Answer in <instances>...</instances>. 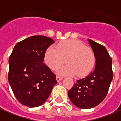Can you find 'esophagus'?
Returning <instances> with one entry per match:
<instances>
[{"label":"esophagus","instance_id":"1","mask_svg":"<svg viewBox=\"0 0 121 121\" xmlns=\"http://www.w3.org/2000/svg\"><path fill=\"white\" fill-rule=\"evenodd\" d=\"M63 78L61 77H60V76H56V80L58 82H60V81Z\"/></svg>","mask_w":121,"mask_h":121}]
</instances>
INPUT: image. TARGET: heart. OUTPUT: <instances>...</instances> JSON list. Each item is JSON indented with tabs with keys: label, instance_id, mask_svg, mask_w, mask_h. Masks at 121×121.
Returning <instances> with one entry per match:
<instances>
[{
	"label": "heart",
	"instance_id": "obj_1",
	"mask_svg": "<svg viewBox=\"0 0 121 121\" xmlns=\"http://www.w3.org/2000/svg\"><path fill=\"white\" fill-rule=\"evenodd\" d=\"M67 64L59 70L63 75H75L83 77L88 74L95 63L93 49L78 40H68L60 42L57 48L51 46L47 49L44 60L48 66L56 70L65 62Z\"/></svg>",
	"mask_w": 121,
	"mask_h": 121
}]
</instances>
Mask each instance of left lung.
Here are the masks:
<instances>
[{"label":"left lung","instance_id":"left-lung-1","mask_svg":"<svg viewBox=\"0 0 121 121\" xmlns=\"http://www.w3.org/2000/svg\"><path fill=\"white\" fill-rule=\"evenodd\" d=\"M96 58L95 69L88 76L77 80L68 92L76 107L88 109L99 105L107 95L113 79L112 60L104 46L89 40Z\"/></svg>","mask_w":121,"mask_h":121}]
</instances>
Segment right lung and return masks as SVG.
<instances>
[{
  "label": "right lung",
  "mask_w": 121,
  "mask_h": 121,
  "mask_svg": "<svg viewBox=\"0 0 121 121\" xmlns=\"http://www.w3.org/2000/svg\"><path fill=\"white\" fill-rule=\"evenodd\" d=\"M54 42L46 36H32L17 42L9 56L8 81L23 105H41L56 84V75L43 63L47 49Z\"/></svg>",
  "instance_id": "right-lung-1"
}]
</instances>
